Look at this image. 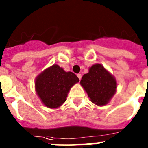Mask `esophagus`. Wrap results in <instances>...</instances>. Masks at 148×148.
Wrapping results in <instances>:
<instances>
[{"label": "esophagus", "instance_id": "1", "mask_svg": "<svg viewBox=\"0 0 148 148\" xmlns=\"http://www.w3.org/2000/svg\"><path fill=\"white\" fill-rule=\"evenodd\" d=\"M77 77H78L79 79L80 80L81 79H82V74H77Z\"/></svg>", "mask_w": 148, "mask_h": 148}]
</instances>
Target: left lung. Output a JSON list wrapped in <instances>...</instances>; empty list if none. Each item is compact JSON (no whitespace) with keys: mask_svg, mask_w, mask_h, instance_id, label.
I'll return each instance as SVG.
<instances>
[{"mask_svg":"<svg viewBox=\"0 0 148 148\" xmlns=\"http://www.w3.org/2000/svg\"><path fill=\"white\" fill-rule=\"evenodd\" d=\"M80 85L90 101L97 106L107 105L115 94L118 87L115 77L100 63L89 68L88 73L82 76Z\"/></svg>","mask_w":148,"mask_h":148,"instance_id":"1","label":"left lung"}]
</instances>
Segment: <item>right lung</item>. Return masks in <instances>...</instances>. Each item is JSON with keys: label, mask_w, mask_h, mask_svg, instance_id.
I'll return each mask as SVG.
<instances>
[{"label": "right lung", "mask_w": 148, "mask_h": 148, "mask_svg": "<svg viewBox=\"0 0 148 148\" xmlns=\"http://www.w3.org/2000/svg\"><path fill=\"white\" fill-rule=\"evenodd\" d=\"M79 81L74 73L54 64L36 77L35 90L44 105L56 109L66 101L70 89Z\"/></svg>", "instance_id": "obj_1"}]
</instances>
